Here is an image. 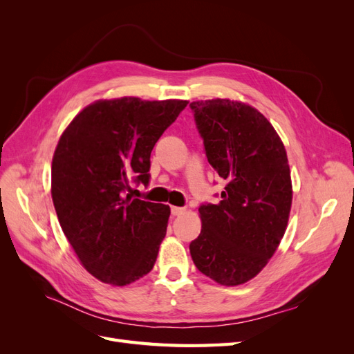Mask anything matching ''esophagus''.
<instances>
[{"mask_svg":"<svg viewBox=\"0 0 354 354\" xmlns=\"http://www.w3.org/2000/svg\"><path fill=\"white\" fill-rule=\"evenodd\" d=\"M186 212V208H181V207H171V214L173 216H181V214Z\"/></svg>","mask_w":354,"mask_h":354,"instance_id":"obj_1","label":"esophagus"}]
</instances>
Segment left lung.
Instances as JSON below:
<instances>
[{
    "mask_svg": "<svg viewBox=\"0 0 354 354\" xmlns=\"http://www.w3.org/2000/svg\"><path fill=\"white\" fill-rule=\"evenodd\" d=\"M208 162L227 181L221 201L199 207L202 229L190 243L198 270L224 286L259 274L279 246L292 183L279 134L252 106L230 99L190 103Z\"/></svg>",
    "mask_w": 354,
    "mask_h": 354,
    "instance_id": "left-lung-1",
    "label": "left lung"
}]
</instances>
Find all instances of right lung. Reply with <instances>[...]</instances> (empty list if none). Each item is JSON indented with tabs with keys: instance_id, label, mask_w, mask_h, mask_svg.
Segmentation results:
<instances>
[{
	"instance_id": "1",
	"label": "right lung",
	"mask_w": 354,
	"mask_h": 354,
	"mask_svg": "<svg viewBox=\"0 0 354 354\" xmlns=\"http://www.w3.org/2000/svg\"><path fill=\"white\" fill-rule=\"evenodd\" d=\"M187 100H95L73 118L51 162V198L63 233L95 279L130 285L153 269L169 207L133 199L149 183L155 143Z\"/></svg>"
}]
</instances>
